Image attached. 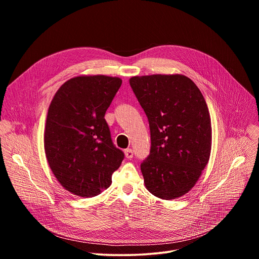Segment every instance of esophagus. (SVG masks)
Masks as SVG:
<instances>
[{"mask_svg": "<svg viewBox=\"0 0 259 259\" xmlns=\"http://www.w3.org/2000/svg\"><path fill=\"white\" fill-rule=\"evenodd\" d=\"M133 155H134V153H133V151H132L131 149L125 150V156H126L127 159H132V158H133Z\"/></svg>", "mask_w": 259, "mask_h": 259, "instance_id": "1", "label": "esophagus"}]
</instances>
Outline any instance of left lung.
<instances>
[{"label":"left lung","instance_id":"left-lung-1","mask_svg":"<svg viewBox=\"0 0 259 259\" xmlns=\"http://www.w3.org/2000/svg\"><path fill=\"white\" fill-rule=\"evenodd\" d=\"M130 86L151 131L150 155L140 165L145 187L160 199L181 197L209 161L212 136L206 101L182 75L133 77Z\"/></svg>","mask_w":259,"mask_h":259}]
</instances>
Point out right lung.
Listing matches in <instances>:
<instances>
[{"label":"right lung","mask_w":259,"mask_h":259,"mask_svg":"<svg viewBox=\"0 0 259 259\" xmlns=\"http://www.w3.org/2000/svg\"><path fill=\"white\" fill-rule=\"evenodd\" d=\"M122 85L120 78L76 77L65 82L48 109L44 145L49 166L68 192L99 195L125 158L104 119Z\"/></svg>","instance_id":"add662e5"}]
</instances>
